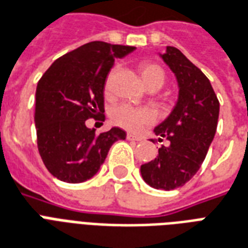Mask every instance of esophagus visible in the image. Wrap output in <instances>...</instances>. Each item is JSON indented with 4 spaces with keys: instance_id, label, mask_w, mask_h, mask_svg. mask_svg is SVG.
Wrapping results in <instances>:
<instances>
[{
    "instance_id": "34e87169",
    "label": "esophagus",
    "mask_w": 248,
    "mask_h": 248,
    "mask_svg": "<svg viewBox=\"0 0 248 248\" xmlns=\"http://www.w3.org/2000/svg\"><path fill=\"white\" fill-rule=\"evenodd\" d=\"M126 140H129V141H141V137L133 135V133H128L126 135Z\"/></svg>"
}]
</instances>
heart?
<instances>
[{"instance_id": "heart-1", "label": "heart", "mask_w": 248, "mask_h": 248, "mask_svg": "<svg viewBox=\"0 0 248 248\" xmlns=\"http://www.w3.org/2000/svg\"><path fill=\"white\" fill-rule=\"evenodd\" d=\"M139 72L141 76V79L144 82L146 87H155L161 89L166 79V74L161 65L152 62V61H142L139 65ZM111 78L112 73L109 74L106 85H104V91L108 94L111 89ZM154 112L149 108H136L126 104H120L116 106L111 112V119L116 125L122 126L128 131H139L142 126L152 124L154 122Z\"/></svg>"}]
</instances>
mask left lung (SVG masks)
<instances>
[{
  "label": "left lung",
  "mask_w": 248,
  "mask_h": 248,
  "mask_svg": "<svg viewBox=\"0 0 248 248\" xmlns=\"http://www.w3.org/2000/svg\"><path fill=\"white\" fill-rule=\"evenodd\" d=\"M159 56L175 74L179 94L170 115L154 128L170 145L158 149L157 157L140 171L150 187L171 191L187 183L205 159L217 129L219 102L205 74L178 48L166 46Z\"/></svg>",
  "instance_id": "8db88e82"
}]
</instances>
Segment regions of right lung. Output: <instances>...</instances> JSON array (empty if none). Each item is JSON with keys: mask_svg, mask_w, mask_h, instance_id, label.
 I'll return each instance as SVG.
<instances>
[{"mask_svg": "<svg viewBox=\"0 0 248 248\" xmlns=\"http://www.w3.org/2000/svg\"><path fill=\"white\" fill-rule=\"evenodd\" d=\"M135 49L87 43L57 59L38 82L33 117L38 149L46 170L61 182L91 179L113 142L125 140L126 133L117 126L95 135L85 123L104 112V85L115 60Z\"/></svg>", "mask_w": 248, "mask_h": 248, "instance_id": "obj_1", "label": "right lung"}]
</instances>
